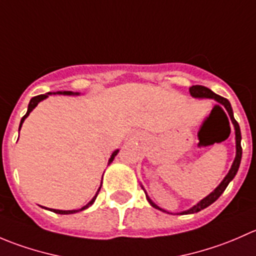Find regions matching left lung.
<instances>
[{
  "mask_svg": "<svg viewBox=\"0 0 256 256\" xmlns=\"http://www.w3.org/2000/svg\"><path fill=\"white\" fill-rule=\"evenodd\" d=\"M190 95H192L193 98H209V99H214V100H216V102H218L219 104L224 105V108H226V112H228L229 116H230L232 122L234 124V128H236V160H234L233 164H232L230 171H229L228 174H226V176L224 177V180H222L220 184H219L218 187H216V190H214L213 192L210 193V194L207 196V197H206V198H203V200H200V203H197V204H196L194 207L188 209V210H186V212H182V213H180V214L197 213V212H200V210H202V209L209 207V206H210L212 203L216 202V200H218L219 197H220L222 193H223L224 190H226V188L228 187L229 182H230V180H233L234 177H236V172H238L239 166H240V161H242V144H240V141H242V134H240L239 124L236 122V118H234L233 110H232V106H230V102H229L228 100L226 99V98L220 96V95H216V92H212L210 89H208V88H206V86H202V85H193V86L190 88ZM147 200H148L150 204H151L152 207H154V208L160 209V210H162V209L160 208V207H157V206L154 204V203H152L150 198H147Z\"/></svg>",
  "mask_w": 256,
  "mask_h": 256,
  "instance_id": "obj_1",
  "label": "left lung"
}]
</instances>
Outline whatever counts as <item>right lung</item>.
Returning <instances> with one entry per match:
<instances>
[{
    "label": "right lung",
    "mask_w": 256,
    "mask_h": 256,
    "mask_svg": "<svg viewBox=\"0 0 256 256\" xmlns=\"http://www.w3.org/2000/svg\"><path fill=\"white\" fill-rule=\"evenodd\" d=\"M59 94H66V95H72V94H74V92H59ZM49 95V92L48 94H42V95H37V96H34V98H32V99H30V104H28V110H27V112H26V115L23 116L22 118V120H20V126H22V124H23V121H24V118H27L28 115H30V112H32L33 109H34L36 106H37L38 105V102H40V100H43V99H46V98H47ZM118 150H116V151H114V154H112V157H110V160H109V162H112V160H114V157L116 156V154H118ZM102 188V187H100ZM100 188H99V190H100ZM99 190H98V193H99ZM98 193L96 194H95V197L92 198V200H90L89 203H88L86 206H84V207H82V209H79V210H84V209H86L88 207H90V206L92 204V203L95 202V200H96V196H98ZM49 210H52V212H54V213H58V214H73V213H76V212H79V210H58V209H49Z\"/></svg>",
    "instance_id": "obj_1"
}]
</instances>
